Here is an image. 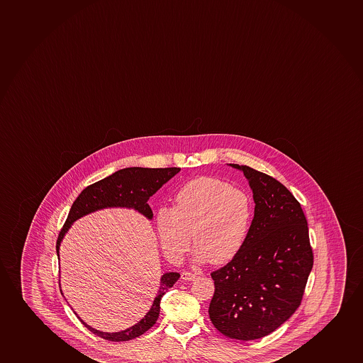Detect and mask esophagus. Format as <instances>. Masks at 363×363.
Here are the masks:
<instances>
[{"instance_id":"obj_1","label":"esophagus","mask_w":363,"mask_h":363,"mask_svg":"<svg viewBox=\"0 0 363 363\" xmlns=\"http://www.w3.org/2000/svg\"><path fill=\"white\" fill-rule=\"evenodd\" d=\"M196 277V274H192V272H189V271H184L183 274H182V279L184 281H194Z\"/></svg>"}]
</instances>
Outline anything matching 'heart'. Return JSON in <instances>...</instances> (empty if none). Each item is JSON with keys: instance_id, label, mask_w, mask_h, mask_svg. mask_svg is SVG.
<instances>
[{"instance_id": "b5f03b06", "label": "heart", "mask_w": 363, "mask_h": 363, "mask_svg": "<svg viewBox=\"0 0 363 363\" xmlns=\"http://www.w3.org/2000/svg\"><path fill=\"white\" fill-rule=\"evenodd\" d=\"M174 206H160L155 221L163 252L178 262L194 240L196 263L225 264L241 252L253 220L250 195L216 177H199L180 186Z\"/></svg>"}]
</instances>
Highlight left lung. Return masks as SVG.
Listing matches in <instances>:
<instances>
[{
  "instance_id": "1",
  "label": "left lung",
  "mask_w": 363,
  "mask_h": 363,
  "mask_svg": "<svg viewBox=\"0 0 363 363\" xmlns=\"http://www.w3.org/2000/svg\"><path fill=\"white\" fill-rule=\"evenodd\" d=\"M228 166L248 180L255 218L241 252L211 274L216 291L208 313L220 333L248 342L272 333L296 313L313 255L308 221L292 192L250 167Z\"/></svg>"
}]
</instances>
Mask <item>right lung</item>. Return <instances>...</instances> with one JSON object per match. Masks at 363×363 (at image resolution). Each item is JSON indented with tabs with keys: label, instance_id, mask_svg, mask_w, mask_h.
I'll list each match as a JSON object with an SVG mask.
<instances>
[{
	"label": "right lung",
	"instance_id": "add662e5",
	"mask_svg": "<svg viewBox=\"0 0 363 363\" xmlns=\"http://www.w3.org/2000/svg\"><path fill=\"white\" fill-rule=\"evenodd\" d=\"M180 168L171 167V168H142V167H130L123 168L108 175L104 179L89 185L79 194L75 202L71 206L70 212L67 216V221L63 229L59 233L57 240V255L59 259V250L64 236L67 235L71 225L79 220V218L87 214L101 211L105 208H128L134 209L143 214L149 220L152 219L154 214L151 211L147 201L154 196L163 184L171 180L177 173H179ZM180 277L179 272H166L161 276L159 291L151 305L150 310L146 313L140 321L132 325L127 330L121 332H101L96 330L77 316L82 325L91 330L98 337H103L110 342H127L134 337H140L146 330L156 323L160 315V303L162 296L166 294L168 288L173 287V284ZM77 315V313H76Z\"/></svg>",
	"mask_w": 363,
	"mask_h": 363
}]
</instances>
